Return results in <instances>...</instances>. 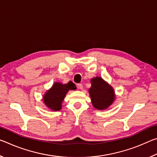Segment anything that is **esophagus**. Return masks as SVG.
<instances>
[{
  "label": "esophagus",
  "mask_w": 157,
  "mask_h": 157,
  "mask_svg": "<svg viewBox=\"0 0 157 157\" xmlns=\"http://www.w3.org/2000/svg\"><path fill=\"white\" fill-rule=\"evenodd\" d=\"M78 88L79 89H83V85H82V84H78Z\"/></svg>",
  "instance_id": "obj_1"
}]
</instances>
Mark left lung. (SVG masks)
Listing matches in <instances>:
<instances>
[{
  "mask_svg": "<svg viewBox=\"0 0 157 157\" xmlns=\"http://www.w3.org/2000/svg\"><path fill=\"white\" fill-rule=\"evenodd\" d=\"M91 84L89 94L94 107L101 111L109 107L116 99L113 87L101 77H95L91 79Z\"/></svg>",
  "mask_w": 157,
  "mask_h": 157,
  "instance_id": "1",
  "label": "left lung"
}]
</instances>
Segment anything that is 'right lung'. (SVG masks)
Segmentation results:
<instances>
[{
  "label": "right lung",
  "instance_id": "right-lung-1",
  "mask_svg": "<svg viewBox=\"0 0 157 157\" xmlns=\"http://www.w3.org/2000/svg\"><path fill=\"white\" fill-rule=\"evenodd\" d=\"M75 84L72 82H68L67 84L62 82H54L52 87L47 90L43 95V101L45 105L50 110L57 111L62 108V102L68 91L75 90Z\"/></svg>",
  "mask_w": 157,
  "mask_h": 157
}]
</instances>
